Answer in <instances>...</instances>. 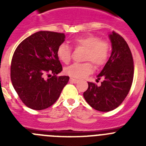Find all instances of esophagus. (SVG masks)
<instances>
[{
    "label": "esophagus",
    "instance_id": "esophagus-1",
    "mask_svg": "<svg viewBox=\"0 0 146 146\" xmlns=\"http://www.w3.org/2000/svg\"><path fill=\"white\" fill-rule=\"evenodd\" d=\"M69 81H70L71 82H73V83H77V82H79V80H76V79H74V78H72V77L70 78Z\"/></svg>",
    "mask_w": 146,
    "mask_h": 146
}]
</instances>
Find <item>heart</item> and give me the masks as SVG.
Masks as SVG:
<instances>
[{
  "label": "heart",
  "instance_id": "1",
  "mask_svg": "<svg viewBox=\"0 0 146 146\" xmlns=\"http://www.w3.org/2000/svg\"><path fill=\"white\" fill-rule=\"evenodd\" d=\"M72 42L76 48L86 49L83 60L88 62L83 64H73L66 67L64 72L67 75L74 78H83L93 72L94 66L92 62L96 68H99L108 61L110 45L106 41L101 40L96 36L89 35L77 37ZM57 56L60 61L64 64H69L72 59V49L66 44H61L57 49Z\"/></svg>",
  "mask_w": 146,
  "mask_h": 146
}]
</instances>
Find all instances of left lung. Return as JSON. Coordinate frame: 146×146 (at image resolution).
I'll return each instance as SVG.
<instances>
[{"label": "left lung", "mask_w": 146, "mask_h": 146, "mask_svg": "<svg viewBox=\"0 0 146 146\" xmlns=\"http://www.w3.org/2000/svg\"><path fill=\"white\" fill-rule=\"evenodd\" d=\"M110 38L113 48L111 55L97 76L98 80L103 78L101 86L88 82V88L83 93L89 105L100 112L111 111L123 102L134 77L133 58L128 44L115 31L110 35Z\"/></svg>", "instance_id": "1"}]
</instances>
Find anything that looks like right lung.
I'll return each instance as SVG.
<instances>
[{"label":"right lung","mask_w":146,"mask_h":146,"mask_svg":"<svg viewBox=\"0 0 146 146\" xmlns=\"http://www.w3.org/2000/svg\"><path fill=\"white\" fill-rule=\"evenodd\" d=\"M64 40L63 33L38 31L23 40L15 50L11 80L28 108L41 110L52 106L69 81L68 76H57L63 69L57 49ZM47 75L50 78L45 80Z\"/></svg>","instance_id":"obj_1"}]
</instances>
